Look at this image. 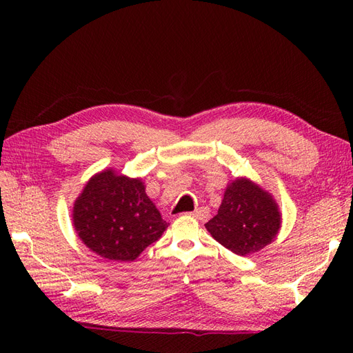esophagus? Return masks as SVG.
Here are the masks:
<instances>
[{
    "mask_svg": "<svg viewBox=\"0 0 353 353\" xmlns=\"http://www.w3.org/2000/svg\"><path fill=\"white\" fill-rule=\"evenodd\" d=\"M191 215H192V216H196L197 220H206L208 216H209V208H206V206L197 208L196 211L191 212Z\"/></svg>",
    "mask_w": 353,
    "mask_h": 353,
    "instance_id": "1",
    "label": "esophagus"
}]
</instances>
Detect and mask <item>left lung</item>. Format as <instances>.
<instances>
[{"label": "left lung", "instance_id": "1", "mask_svg": "<svg viewBox=\"0 0 353 353\" xmlns=\"http://www.w3.org/2000/svg\"><path fill=\"white\" fill-rule=\"evenodd\" d=\"M281 212L270 192L245 177L228 185L214 219L205 226L221 245L239 256L259 252L281 229Z\"/></svg>", "mask_w": 353, "mask_h": 353}]
</instances>
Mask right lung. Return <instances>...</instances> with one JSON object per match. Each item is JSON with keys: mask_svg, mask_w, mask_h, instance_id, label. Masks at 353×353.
<instances>
[{"mask_svg": "<svg viewBox=\"0 0 353 353\" xmlns=\"http://www.w3.org/2000/svg\"><path fill=\"white\" fill-rule=\"evenodd\" d=\"M72 224L89 250L117 262L137 259L168 228L141 179L112 168L89 179L74 203Z\"/></svg>", "mask_w": 353, "mask_h": 353, "instance_id": "obj_1", "label": "right lung"}]
</instances>
